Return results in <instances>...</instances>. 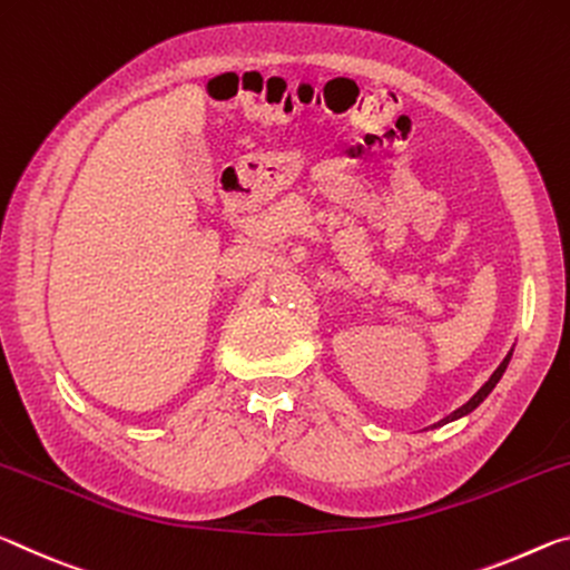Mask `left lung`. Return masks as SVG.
<instances>
[{
  "label": "left lung",
  "instance_id": "1",
  "mask_svg": "<svg viewBox=\"0 0 570 570\" xmlns=\"http://www.w3.org/2000/svg\"><path fill=\"white\" fill-rule=\"evenodd\" d=\"M508 361H510V356L505 358V361H502L500 363V368L495 371V373H492V376H490V381H488V384H484L480 391H478V394H474L470 401H468V404H464V406H460V409H456V412L454 414H450V416H446V419H442V424H446V422H452V419H456V416H464V414H470L472 412V409L474 406H478L480 404V401L484 399V396H488L490 394V391L492 389H495V384H498V381H500V376H502V373H505V368H508Z\"/></svg>",
  "mask_w": 570,
  "mask_h": 570
}]
</instances>
